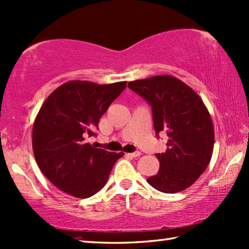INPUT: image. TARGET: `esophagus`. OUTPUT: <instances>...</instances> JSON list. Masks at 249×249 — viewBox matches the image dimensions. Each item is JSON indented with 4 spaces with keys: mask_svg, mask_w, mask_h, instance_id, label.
<instances>
[{
    "mask_svg": "<svg viewBox=\"0 0 249 249\" xmlns=\"http://www.w3.org/2000/svg\"><path fill=\"white\" fill-rule=\"evenodd\" d=\"M126 156L131 157V158H136V157H140V156H141V153H140V151H134V153L126 154Z\"/></svg>",
    "mask_w": 249,
    "mask_h": 249,
    "instance_id": "esophagus-1",
    "label": "esophagus"
}]
</instances>
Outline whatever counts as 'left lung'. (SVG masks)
Instances as JSON below:
<instances>
[{
  "mask_svg": "<svg viewBox=\"0 0 249 249\" xmlns=\"http://www.w3.org/2000/svg\"><path fill=\"white\" fill-rule=\"evenodd\" d=\"M128 87L151 106L159 138L165 131V153L156 154L160 169L147 182L164 194L188 188L209 165L214 149V125L202 99L189 86L171 75L130 82Z\"/></svg>",
  "mask_w": 249,
  "mask_h": 249,
  "instance_id": "1",
  "label": "left lung"
}]
</instances>
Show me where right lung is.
<instances>
[{"mask_svg": "<svg viewBox=\"0 0 249 249\" xmlns=\"http://www.w3.org/2000/svg\"><path fill=\"white\" fill-rule=\"evenodd\" d=\"M126 82L99 85L71 80L46 99L35 118V160L49 181L79 199L95 195L107 182L115 162L124 156L91 145L99 121Z\"/></svg>", "mask_w": 249, "mask_h": 249, "instance_id": "add662e5", "label": "right lung"}]
</instances>
